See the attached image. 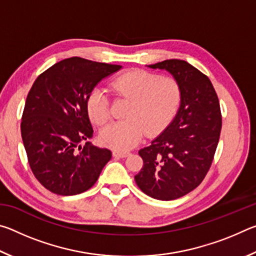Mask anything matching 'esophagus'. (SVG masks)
Masks as SVG:
<instances>
[{"label":"esophagus","mask_w":256,"mask_h":256,"mask_svg":"<svg viewBox=\"0 0 256 256\" xmlns=\"http://www.w3.org/2000/svg\"><path fill=\"white\" fill-rule=\"evenodd\" d=\"M130 152H123V151H112V156L116 158H125L128 157Z\"/></svg>","instance_id":"obj_1"}]
</instances>
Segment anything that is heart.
<instances>
[{"mask_svg":"<svg viewBox=\"0 0 256 256\" xmlns=\"http://www.w3.org/2000/svg\"><path fill=\"white\" fill-rule=\"evenodd\" d=\"M118 96L131 99L126 120L115 122L102 128L100 142L118 151L133 148L148 133L154 136L172 122L180 102V88L172 78L146 71H131L112 82ZM86 110L94 123L105 124L110 120V100L102 89H94L86 99Z\"/></svg>","mask_w":256,"mask_h":256,"instance_id":"b5f03b06","label":"heart"}]
</instances>
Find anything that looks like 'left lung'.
Masks as SVG:
<instances>
[{
	"instance_id": "left-lung-1",
	"label": "left lung",
	"mask_w": 256,
	"mask_h": 256,
	"mask_svg": "<svg viewBox=\"0 0 256 256\" xmlns=\"http://www.w3.org/2000/svg\"><path fill=\"white\" fill-rule=\"evenodd\" d=\"M146 68L172 74L180 84V102L167 128L138 151L144 167L134 178L146 196L175 200L196 188L211 166L222 131L219 100L209 78L186 60Z\"/></svg>"
}]
</instances>
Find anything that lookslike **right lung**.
Masks as SVG:
<instances>
[{
  "mask_svg": "<svg viewBox=\"0 0 256 256\" xmlns=\"http://www.w3.org/2000/svg\"><path fill=\"white\" fill-rule=\"evenodd\" d=\"M122 66L70 58L37 78L26 100L21 136L36 178L58 196H76L96 183L110 150L86 142L92 138L86 99L102 79ZM78 150H81L80 153Z\"/></svg>",
  "mask_w": 256,
  "mask_h": 256,
  "instance_id": "obj_1",
  "label": "right lung"
}]
</instances>
